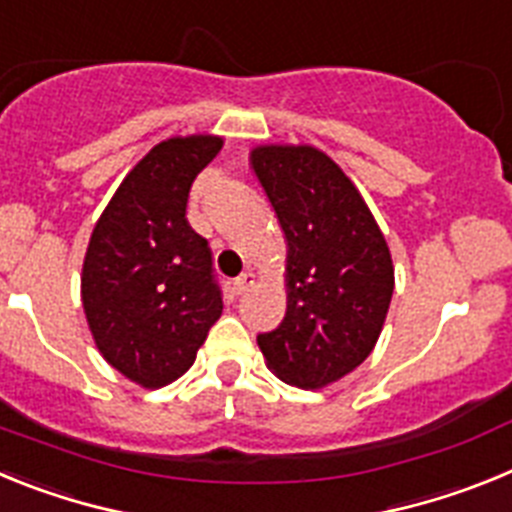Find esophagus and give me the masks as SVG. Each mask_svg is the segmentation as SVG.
Here are the masks:
<instances>
[{"instance_id": "obj_1", "label": "esophagus", "mask_w": 512, "mask_h": 512, "mask_svg": "<svg viewBox=\"0 0 512 512\" xmlns=\"http://www.w3.org/2000/svg\"><path fill=\"white\" fill-rule=\"evenodd\" d=\"M253 284H256V274H253V271H243L241 277L233 282V287H235V292H238V295H243V292H248Z\"/></svg>"}]
</instances>
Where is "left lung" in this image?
Listing matches in <instances>:
<instances>
[{
  "mask_svg": "<svg viewBox=\"0 0 512 512\" xmlns=\"http://www.w3.org/2000/svg\"><path fill=\"white\" fill-rule=\"evenodd\" d=\"M251 169L287 241V315L261 333L282 382L323 390L372 354L395 292L390 246L354 182L315 146H256Z\"/></svg>",
  "mask_w": 512,
  "mask_h": 512,
  "instance_id": "obj_1",
  "label": "left lung"
}]
</instances>
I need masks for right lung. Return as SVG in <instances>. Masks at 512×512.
Here are the masks:
<instances>
[{
	"label": "right lung",
	"mask_w": 512,
	"mask_h": 512,
	"mask_svg": "<svg viewBox=\"0 0 512 512\" xmlns=\"http://www.w3.org/2000/svg\"><path fill=\"white\" fill-rule=\"evenodd\" d=\"M220 148V135L161 140L122 179L89 238V330L104 361L146 390L187 372L223 312L210 248L187 223L189 187Z\"/></svg>",
	"instance_id": "right-lung-1"
}]
</instances>
